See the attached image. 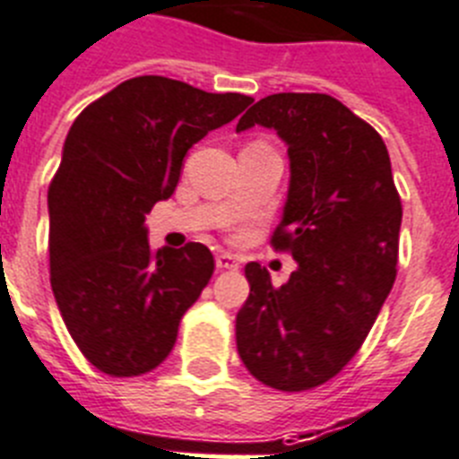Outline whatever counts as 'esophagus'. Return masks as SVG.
<instances>
[{
  "instance_id": "esophagus-1",
  "label": "esophagus",
  "mask_w": 459,
  "mask_h": 459,
  "mask_svg": "<svg viewBox=\"0 0 459 459\" xmlns=\"http://www.w3.org/2000/svg\"><path fill=\"white\" fill-rule=\"evenodd\" d=\"M215 267L221 269V272H234V269H238V262L230 253H218L215 255Z\"/></svg>"
}]
</instances>
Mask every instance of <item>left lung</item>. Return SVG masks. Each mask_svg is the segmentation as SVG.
Wrapping results in <instances>:
<instances>
[{
	"mask_svg": "<svg viewBox=\"0 0 459 459\" xmlns=\"http://www.w3.org/2000/svg\"><path fill=\"white\" fill-rule=\"evenodd\" d=\"M255 125L288 146V199L272 246L290 250L297 269L273 288L267 269L246 264L237 348L257 381L299 393L334 378L376 323L397 276L402 202L381 134L334 97L269 95L237 132Z\"/></svg>",
	"mask_w": 459,
	"mask_h": 459,
	"instance_id": "obj_1",
	"label": "left lung"
}]
</instances>
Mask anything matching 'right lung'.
Listing matches in <instances>:
<instances>
[{
  "mask_svg": "<svg viewBox=\"0 0 459 459\" xmlns=\"http://www.w3.org/2000/svg\"><path fill=\"white\" fill-rule=\"evenodd\" d=\"M164 76L129 78L74 120L48 187L50 285L66 330L108 376L169 355L213 273L202 244H148L146 213L174 195L183 158L250 104Z\"/></svg>",
  "mask_w": 459,
  "mask_h": 459,
  "instance_id": "1",
  "label": "right lung"
}]
</instances>
